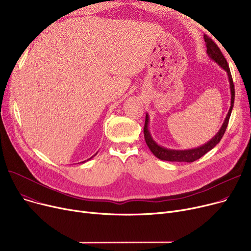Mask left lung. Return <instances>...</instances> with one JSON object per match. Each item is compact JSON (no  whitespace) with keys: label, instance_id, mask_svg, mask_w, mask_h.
<instances>
[{"label":"left lung","instance_id":"obj_1","mask_svg":"<svg viewBox=\"0 0 251 251\" xmlns=\"http://www.w3.org/2000/svg\"><path fill=\"white\" fill-rule=\"evenodd\" d=\"M204 42L206 45V52L208 57L214 60L216 63H218L221 67L225 70L228 74L229 78V82H230V90H231V107L229 109V112L226 116L225 121H224L221 129L219 130V132L210 139L208 142L204 143L203 146L191 149V150H185V151H177V150H169L164 147H161L157 144L151 137V132L149 130V115L147 114L146 116V123H144V128H143V133H144V139H146V142L148 144L149 149L151 151L162 161H169V162H186V163H192L196 160L201 159L202 155H204L207 151L210 150H213L217 144L221 141L222 137L224 136V133L227 129L228 123H229V119L231 116V112L234 105V99H235V88H234V83H233V79L232 75L230 72L229 65L227 63V60L224 57L222 54L221 50L219 47L213 42V39H210L207 35H204Z\"/></svg>","mask_w":251,"mask_h":251}]
</instances>
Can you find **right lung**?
Listing matches in <instances>:
<instances>
[{
    "instance_id": "right-lung-1",
    "label": "right lung",
    "mask_w": 251,
    "mask_h": 251,
    "mask_svg": "<svg viewBox=\"0 0 251 251\" xmlns=\"http://www.w3.org/2000/svg\"><path fill=\"white\" fill-rule=\"evenodd\" d=\"M96 154H97V153H96ZM96 154H95V155H96ZM91 157H92V156H91ZM91 157H90V159H91ZM90 159H88V160H90ZM88 160H87V161H88ZM85 162H86V161H85ZM82 163H84V162H82Z\"/></svg>"
}]
</instances>
